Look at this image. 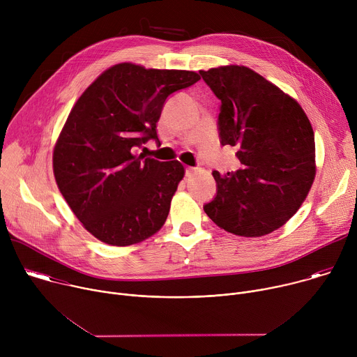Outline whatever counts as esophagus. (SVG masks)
Here are the masks:
<instances>
[{
    "mask_svg": "<svg viewBox=\"0 0 357 357\" xmlns=\"http://www.w3.org/2000/svg\"><path fill=\"white\" fill-rule=\"evenodd\" d=\"M193 174H196V168L188 167V168H186V176H192Z\"/></svg>",
    "mask_w": 357,
    "mask_h": 357,
    "instance_id": "esophagus-1",
    "label": "esophagus"
}]
</instances>
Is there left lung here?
Returning <instances> with one entry per match:
<instances>
[{
    "label": "left lung",
    "instance_id": "left-lung-1",
    "mask_svg": "<svg viewBox=\"0 0 357 357\" xmlns=\"http://www.w3.org/2000/svg\"><path fill=\"white\" fill-rule=\"evenodd\" d=\"M222 101V145L237 148V171L220 175L216 197L203 206L229 233L261 237L299 209L317 174L315 137L298 101L247 66L199 70Z\"/></svg>",
    "mask_w": 357,
    "mask_h": 357
}]
</instances>
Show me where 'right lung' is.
<instances>
[{
  "label": "right lung",
  "instance_id": "obj_1",
  "mask_svg": "<svg viewBox=\"0 0 357 357\" xmlns=\"http://www.w3.org/2000/svg\"><path fill=\"white\" fill-rule=\"evenodd\" d=\"M199 79L190 70L124 62L77 98L54 148V175L69 208L97 240L131 245L164 226L185 168L132 149L149 138L158 141L167 97Z\"/></svg>",
  "mask_w": 357,
  "mask_h": 357
}]
</instances>
